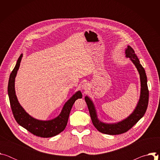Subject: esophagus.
I'll return each mask as SVG.
<instances>
[{"mask_svg":"<svg viewBox=\"0 0 160 160\" xmlns=\"http://www.w3.org/2000/svg\"><path fill=\"white\" fill-rule=\"evenodd\" d=\"M90 88V85L88 83H85L82 85V89L86 91V90H88V89Z\"/></svg>","mask_w":160,"mask_h":160,"instance_id":"obj_1","label":"esophagus"}]
</instances>
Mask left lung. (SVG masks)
Instances as JSON below:
<instances>
[{
	"label": "left lung",
	"mask_w": 160,
	"mask_h": 160,
	"mask_svg": "<svg viewBox=\"0 0 160 160\" xmlns=\"http://www.w3.org/2000/svg\"><path fill=\"white\" fill-rule=\"evenodd\" d=\"M127 58H129L138 69L141 80V95L135 109L130 115L123 120L115 123H106L101 122L98 118L94 104L88 96L85 100L88 108L91 120L94 127L101 133L108 135H118L125 133L130 130L134 125L143 117L146 111L149 101V90L147 84V77L145 70L141 64L139 59L135 54L133 49L128 45L125 50Z\"/></svg>",
	"instance_id": "8db88e82"
}]
</instances>
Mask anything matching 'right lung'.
Wrapping results in <instances>:
<instances>
[{
  "label": "right lung",
  "mask_w": 160,
  "mask_h": 160,
  "mask_svg": "<svg viewBox=\"0 0 160 160\" xmlns=\"http://www.w3.org/2000/svg\"><path fill=\"white\" fill-rule=\"evenodd\" d=\"M22 57L21 54L12 71L8 83V95L14 117L17 123L30 133L40 138H51L62 132L66 127L70 112L75 101L82 98L80 90L68 100L64 105L59 115L51 120H39L32 117L19 103L15 92V78Z\"/></svg>",
  "instance_id": "1"
}]
</instances>
